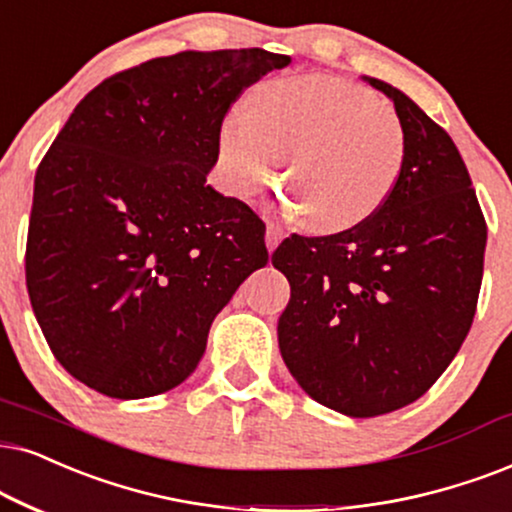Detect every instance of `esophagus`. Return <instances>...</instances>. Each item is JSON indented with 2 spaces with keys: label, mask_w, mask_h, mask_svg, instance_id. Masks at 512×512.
I'll return each instance as SVG.
<instances>
[{
  "label": "esophagus",
  "mask_w": 512,
  "mask_h": 512,
  "mask_svg": "<svg viewBox=\"0 0 512 512\" xmlns=\"http://www.w3.org/2000/svg\"><path fill=\"white\" fill-rule=\"evenodd\" d=\"M283 236H286V231L281 229L278 224H267V248L269 250H276V245L283 241Z\"/></svg>",
  "instance_id": "1"
}]
</instances>
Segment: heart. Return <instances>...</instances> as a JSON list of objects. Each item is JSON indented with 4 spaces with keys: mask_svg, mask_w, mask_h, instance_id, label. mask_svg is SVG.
Segmentation results:
<instances>
[{
    "mask_svg": "<svg viewBox=\"0 0 512 512\" xmlns=\"http://www.w3.org/2000/svg\"><path fill=\"white\" fill-rule=\"evenodd\" d=\"M286 153L288 208L316 234H338L371 219L404 170L399 115L373 92L331 75L262 82L250 108L219 125L217 165L226 189L257 196Z\"/></svg>",
    "mask_w": 512,
    "mask_h": 512,
    "instance_id": "heart-1",
    "label": "heart"
}]
</instances>
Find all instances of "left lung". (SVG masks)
Returning a JSON list of instances; mask_svg holds the SVG:
<instances>
[{
	"label": "left lung",
	"instance_id": "1",
	"mask_svg": "<svg viewBox=\"0 0 512 512\" xmlns=\"http://www.w3.org/2000/svg\"><path fill=\"white\" fill-rule=\"evenodd\" d=\"M406 134L404 170L371 219L333 236H290L271 264L290 283L278 347L297 385L352 418L411 404L472 326L487 222L449 134L375 77Z\"/></svg>",
	"mask_w": 512,
	"mask_h": 512
}]
</instances>
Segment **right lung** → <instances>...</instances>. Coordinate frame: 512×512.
<instances>
[{"instance_id": "obj_1", "label": "right lung", "mask_w": 512, "mask_h": 512, "mask_svg": "<svg viewBox=\"0 0 512 512\" xmlns=\"http://www.w3.org/2000/svg\"><path fill=\"white\" fill-rule=\"evenodd\" d=\"M290 56L179 51L94 87L35 174L32 312L58 364L113 399L196 371L215 316L269 262L264 222L208 186L231 103Z\"/></svg>"}]
</instances>
